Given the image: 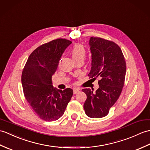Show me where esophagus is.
Returning a JSON list of instances; mask_svg holds the SVG:
<instances>
[{"label": "esophagus", "mask_w": 150, "mask_h": 150, "mask_svg": "<svg viewBox=\"0 0 150 150\" xmlns=\"http://www.w3.org/2000/svg\"><path fill=\"white\" fill-rule=\"evenodd\" d=\"M79 90H80L79 89L75 88V89H74V94H76L78 92H79Z\"/></svg>", "instance_id": "1"}]
</instances>
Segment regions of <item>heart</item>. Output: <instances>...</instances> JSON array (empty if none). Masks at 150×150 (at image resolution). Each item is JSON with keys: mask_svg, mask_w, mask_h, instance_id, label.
Instances as JSON below:
<instances>
[{"mask_svg": "<svg viewBox=\"0 0 150 150\" xmlns=\"http://www.w3.org/2000/svg\"><path fill=\"white\" fill-rule=\"evenodd\" d=\"M71 54L75 61L79 59H84L86 55L85 48L82 45L76 44L72 48Z\"/></svg>", "mask_w": 150, "mask_h": 150, "instance_id": "obj_1", "label": "heart"}]
</instances>
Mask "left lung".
Listing matches in <instances>:
<instances>
[{
    "label": "left lung",
    "instance_id": "8db88e82",
    "mask_svg": "<svg viewBox=\"0 0 150 150\" xmlns=\"http://www.w3.org/2000/svg\"><path fill=\"white\" fill-rule=\"evenodd\" d=\"M89 45L91 54L89 78L98 77L96 91L83 89L87 95L83 104L85 113L91 118H101L109 114L123 88L126 62L121 48L116 43L100 38L91 37Z\"/></svg>",
    "mask_w": 150,
    "mask_h": 150
}]
</instances>
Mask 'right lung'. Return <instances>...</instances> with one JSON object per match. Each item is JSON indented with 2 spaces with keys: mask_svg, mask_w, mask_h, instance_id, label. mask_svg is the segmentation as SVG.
Masks as SVG:
<instances>
[{
  "mask_svg": "<svg viewBox=\"0 0 150 150\" xmlns=\"http://www.w3.org/2000/svg\"><path fill=\"white\" fill-rule=\"evenodd\" d=\"M71 43L66 39H57L41 45L28 58L22 75L25 98L41 119L57 120L64 114L74 91L54 88L52 76L56 71L59 60Z\"/></svg>",
  "mask_w": 150,
  "mask_h": 150,
  "instance_id": "add662e5",
  "label": "right lung"
}]
</instances>
